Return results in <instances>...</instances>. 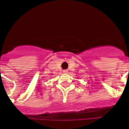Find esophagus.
Segmentation results:
<instances>
[{
  "label": "esophagus",
  "mask_w": 129,
  "mask_h": 129,
  "mask_svg": "<svg viewBox=\"0 0 129 129\" xmlns=\"http://www.w3.org/2000/svg\"><path fill=\"white\" fill-rule=\"evenodd\" d=\"M63 73H64V74H67V73H68V70H63Z\"/></svg>",
  "instance_id": "obj_1"
}]
</instances>
